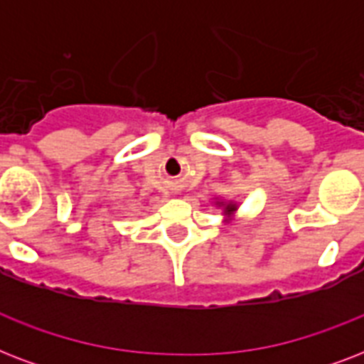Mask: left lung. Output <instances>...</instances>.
<instances>
[{
	"instance_id": "obj_1",
	"label": "left lung",
	"mask_w": 364,
	"mask_h": 364,
	"mask_svg": "<svg viewBox=\"0 0 364 364\" xmlns=\"http://www.w3.org/2000/svg\"><path fill=\"white\" fill-rule=\"evenodd\" d=\"M219 208H223V211H225V215H228V221L232 219L234 211L238 210V205H236V202H215Z\"/></svg>"
}]
</instances>
